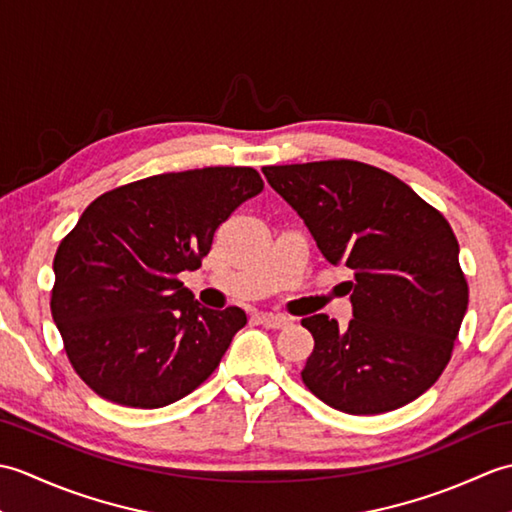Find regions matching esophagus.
<instances>
[{"label":"esophagus","mask_w":512,"mask_h":512,"mask_svg":"<svg viewBox=\"0 0 512 512\" xmlns=\"http://www.w3.org/2000/svg\"><path fill=\"white\" fill-rule=\"evenodd\" d=\"M259 323L266 325V328L281 330V328H286V325L290 323V319L281 317V314H259Z\"/></svg>","instance_id":"1"}]
</instances>
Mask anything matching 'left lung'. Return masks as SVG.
<instances>
[{
	"label": "left lung",
	"instance_id": "1",
	"mask_svg": "<svg viewBox=\"0 0 512 512\" xmlns=\"http://www.w3.org/2000/svg\"><path fill=\"white\" fill-rule=\"evenodd\" d=\"M330 264H345L354 319L314 314L301 378L352 416L394 411L422 396L451 361L469 306L451 224L409 184L358 160L264 167Z\"/></svg>",
	"mask_w": 512,
	"mask_h": 512
}]
</instances>
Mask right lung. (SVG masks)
I'll use <instances>...</instances> for the list:
<instances>
[{"label": "right lung", "instance_id": "right-lung-1", "mask_svg": "<svg viewBox=\"0 0 512 512\" xmlns=\"http://www.w3.org/2000/svg\"><path fill=\"white\" fill-rule=\"evenodd\" d=\"M262 189L253 167H204L123 184L83 211L54 255L50 310L94 394L158 409L215 372L246 314L202 308L178 275Z\"/></svg>", "mask_w": 512, "mask_h": 512}]
</instances>
